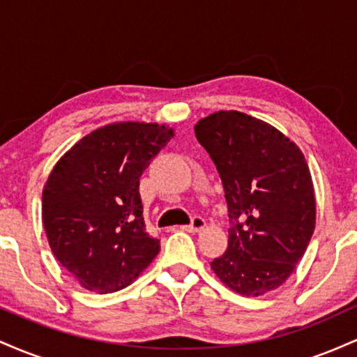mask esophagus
I'll return each mask as SVG.
<instances>
[{"label":"esophagus","instance_id":"1","mask_svg":"<svg viewBox=\"0 0 357 357\" xmlns=\"http://www.w3.org/2000/svg\"><path fill=\"white\" fill-rule=\"evenodd\" d=\"M204 227H206V221H204V218H202V216H195L191 221V225L183 227V230L191 231V233H198V231H202Z\"/></svg>","mask_w":357,"mask_h":357}]
</instances>
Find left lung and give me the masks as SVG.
<instances>
[{
  "label": "left lung",
  "mask_w": 357,
  "mask_h": 357,
  "mask_svg": "<svg viewBox=\"0 0 357 357\" xmlns=\"http://www.w3.org/2000/svg\"><path fill=\"white\" fill-rule=\"evenodd\" d=\"M196 139L218 169L228 204V248L211 270L240 296L280 287L315 228L309 166L296 142L260 119L220 110L198 121Z\"/></svg>",
  "instance_id": "8db88e82"
}]
</instances>
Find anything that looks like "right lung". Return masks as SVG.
<instances>
[{
    "label": "right lung",
    "mask_w": 357,
    "mask_h": 357,
    "mask_svg": "<svg viewBox=\"0 0 357 357\" xmlns=\"http://www.w3.org/2000/svg\"><path fill=\"white\" fill-rule=\"evenodd\" d=\"M173 137L165 124L114 122L82 137L52 169L43 227L53 255L84 289L117 292L159 253L146 231L139 178Z\"/></svg>",
    "instance_id": "obj_1"
}]
</instances>
